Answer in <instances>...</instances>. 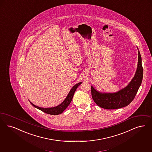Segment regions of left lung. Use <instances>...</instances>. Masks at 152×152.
<instances>
[{
    "instance_id": "8db88e82",
    "label": "left lung",
    "mask_w": 152,
    "mask_h": 152,
    "mask_svg": "<svg viewBox=\"0 0 152 152\" xmlns=\"http://www.w3.org/2000/svg\"><path fill=\"white\" fill-rule=\"evenodd\" d=\"M137 49L139 55L137 69L134 77L126 87L116 92L106 93L98 91L91 85V96L98 106L105 109H116L127 106L133 101L141 84L143 77L141 56L137 47Z\"/></svg>"
}]
</instances>
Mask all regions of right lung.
Listing matches in <instances>:
<instances>
[{"label": "right lung", "instance_id": "1", "mask_svg": "<svg viewBox=\"0 0 152 152\" xmlns=\"http://www.w3.org/2000/svg\"><path fill=\"white\" fill-rule=\"evenodd\" d=\"M82 83L83 82L78 83L77 84H75L73 86H72V88L71 89L70 91H69L67 97L64 99V100L61 104H58V106H56L54 107H51L45 108V107H41L37 106L36 105L34 104L33 103H31L30 101H29V102L34 107L41 110L42 111L46 113V114H50V115H56L61 114L69 106V104H70L72 99L74 93L76 91V89L77 88V87L79 86V85H80L81 84H82Z\"/></svg>", "mask_w": 152, "mask_h": 152}]
</instances>
